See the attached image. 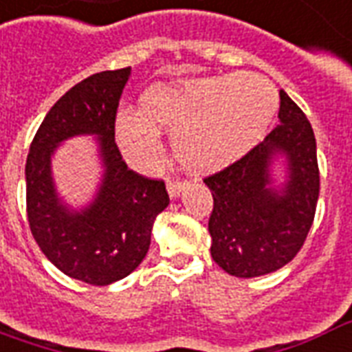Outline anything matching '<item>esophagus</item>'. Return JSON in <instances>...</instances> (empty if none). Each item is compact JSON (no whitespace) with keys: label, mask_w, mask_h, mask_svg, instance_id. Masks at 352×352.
Instances as JSON below:
<instances>
[{"label":"esophagus","mask_w":352,"mask_h":352,"mask_svg":"<svg viewBox=\"0 0 352 352\" xmlns=\"http://www.w3.org/2000/svg\"><path fill=\"white\" fill-rule=\"evenodd\" d=\"M166 188H168L169 197H171V199H177V197L181 196V192H183L184 184L179 183V181H168Z\"/></svg>","instance_id":"34e87169"}]
</instances>
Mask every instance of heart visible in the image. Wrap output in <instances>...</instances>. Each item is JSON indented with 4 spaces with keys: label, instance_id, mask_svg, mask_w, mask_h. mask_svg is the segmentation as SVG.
Here are the masks:
<instances>
[{
    "label": "heart",
    "instance_id": "1",
    "mask_svg": "<svg viewBox=\"0 0 352 352\" xmlns=\"http://www.w3.org/2000/svg\"><path fill=\"white\" fill-rule=\"evenodd\" d=\"M278 89L257 72L156 83L138 108L116 113L119 149L132 168L151 169L162 151V130L171 132L179 162L212 171L239 160L256 145L278 111Z\"/></svg>",
    "mask_w": 352,
    "mask_h": 352
}]
</instances>
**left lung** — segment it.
<instances>
[{
	"label": "left lung",
	"mask_w": 352,
	"mask_h": 352,
	"mask_svg": "<svg viewBox=\"0 0 352 352\" xmlns=\"http://www.w3.org/2000/svg\"><path fill=\"white\" fill-rule=\"evenodd\" d=\"M205 184L214 199L210 256L228 274H270L298 254L314 223L319 168L311 124L285 91L278 126Z\"/></svg>",
	"instance_id": "left-lung-1"
}]
</instances>
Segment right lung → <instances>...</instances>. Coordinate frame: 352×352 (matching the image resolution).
<instances>
[{"mask_svg":"<svg viewBox=\"0 0 352 352\" xmlns=\"http://www.w3.org/2000/svg\"><path fill=\"white\" fill-rule=\"evenodd\" d=\"M132 69L104 70L65 93L46 113L25 162L31 233L48 261L89 285H110L147 256L156 216L169 205L166 184L130 171L116 145L119 98ZM93 135L101 181L85 206L58 194L51 160L67 139Z\"/></svg>","mask_w":352,"mask_h":352,"instance_id":"add662e5","label":"right lung"}]
</instances>
